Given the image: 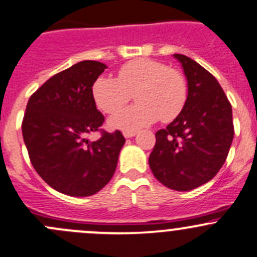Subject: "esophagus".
Wrapping results in <instances>:
<instances>
[{
	"instance_id": "obj_1",
	"label": "esophagus",
	"mask_w": 257,
	"mask_h": 257,
	"mask_svg": "<svg viewBox=\"0 0 257 257\" xmlns=\"http://www.w3.org/2000/svg\"><path fill=\"white\" fill-rule=\"evenodd\" d=\"M137 134V131H123V136L125 137V138H132V137H134Z\"/></svg>"
}]
</instances>
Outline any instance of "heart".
I'll return each mask as SVG.
<instances>
[{
	"instance_id": "obj_1",
	"label": "heart",
	"mask_w": 257,
	"mask_h": 257,
	"mask_svg": "<svg viewBox=\"0 0 257 257\" xmlns=\"http://www.w3.org/2000/svg\"><path fill=\"white\" fill-rule=\"evenodd\" d=\"M132 94L137 103L110 119V126L134 131L159 118L173 120L185 107L188 82L180 71L163 62L136 58L119 67L116 78L100 76L92 85L95 104L107 114L120 112Z\"/></svg>"
}]
</instances>
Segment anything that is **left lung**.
Masks as SVG:
<instances>
[{"label": "left lung", "mask_w": 257, "mask_h": 257, "mask_svg": "<svg viewBox=\"0 0 257 257\" xmlns=\"http://www.w3.org/2000/svg\"><path fill=\"white\" fill-rule=\"evenodd\" d=\"M174 57L188 79V99L177 118L155 133L149 167L163 185L188 191L221 169L234 139V121L231 104L216 78L194 59Z\"/></svg>", "instance_id": "8db88e82"}]
</instances>
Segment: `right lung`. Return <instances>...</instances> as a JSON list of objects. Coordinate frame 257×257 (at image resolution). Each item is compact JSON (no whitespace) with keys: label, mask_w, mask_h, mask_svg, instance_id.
<instances>
[{"label":"right lung","mask_w":257,"mask_h":257,"mask_svg":"<svg viewBox=\"0 0 257 257\" xmlns=\"http://www.w3.org/2000/svg\"><path fill=\"white\" fill-rule=\"evenodd\" d=\"M105 64L82 61L46 80L30 97L22 136L36 172L54 190L72 196L98 193L112 179L125 143L120 131L100 129L104 115L92 97ZM99 131L95 142L88 134Z\"/></svg>","instance_id":"1"}]
</instances>
